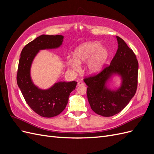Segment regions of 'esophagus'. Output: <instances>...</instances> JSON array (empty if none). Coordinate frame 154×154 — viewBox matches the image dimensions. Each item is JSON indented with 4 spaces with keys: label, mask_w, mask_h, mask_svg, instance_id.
Instances as JSON below:
<instances>
[{
    "label": "esophagus",
    "mask_w": 154,
    "mask_h": 154,
    "mask_svg": "<svg viewBox=\"0 0 154 154\" xmlns=\"http://www.w3.org/2000/svg\"><path fill=\"white\" fill-rule=\"evenodd\" d=\"M77 85H78V86H83V85H84V83L80 81V82H78Z\"/></svg>",
    "instance_id": "esophagus-1"
}]
</instances>
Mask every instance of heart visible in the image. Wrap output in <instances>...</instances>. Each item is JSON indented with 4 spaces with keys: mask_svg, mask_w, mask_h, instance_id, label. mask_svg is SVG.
<instances>
[{
    "mask_svg": "<svg viewBox=\"0 0 154 154\" xmlns=\"http://www.w3.org/2000/svg\"><path fill=\"white\" fill-rule=\"evenodd\" d=\"M108 51L97 42H87L78 47L74 51V58L67 60L69 67L75 71L80 70V66L88 63V71L90 74L98 72L103 67L108 58Z\"/></svg>",
    "mask_w": 154,
    "mask_h": 154,
    "instance_id": "obj_1",
    "label": "heart"
}]
</instances>
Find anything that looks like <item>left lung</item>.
Wrapping results in <instances>:
<instances>
[{
    "label": "left lung",
    "mask_w": 154,
    "mask_h": 154,
    "mask_svg": "<svg viewBox=\"0 0 154 154\" xmlns=\"http://www.w3.org/2000/svg\"><path fill=\"white\" fill-rule=\"evenodd\" d=\"M116 38L118 49L110 65L100 72L83 79L88 86L87 95L92 110L104 117L120 112L136 94L137 87L136 56L122 38ZM115 73L122 77V85L118 90L111 91L107 88L106 83Z\"/></svg>",
    "instance_id": "obj_1"
}]
</instances>
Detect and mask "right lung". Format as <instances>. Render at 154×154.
<instances>
[{
  "label": "right lung",
  "mask_w": 154,
  "mask_h": 154,
  "mask_svg": "<svg viewBox=\"0 0 154 154\" xmlns=\"http://www.w3.org/2000/svg\"><path fill=\"white\" fill-rule=\"evenodd\" d=\"M63 38L62 35H40L25 45L20 54L17 84L27 105L42 117L52 118L61 113L66 107L70 94L76 86L75 81L60 82L47 90H42L33 84L31 78V63L39 50L59 48Z\"/></svg>",
  "instance_id": "add662e5"
}]
</instances>
